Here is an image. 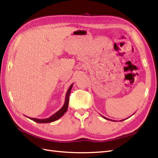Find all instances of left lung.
<instances>
[{
    "instance_id": "1",
    "label": "left lung",
    "mask_w": 158,
    "mask_h": 158,
    "mask_svg": "<svg viewBox=\"0 0 158 158\" xmlns=\"http://www.w3.org/2000/svg\"><path fill=\"white\" fill-rule=\"evenodd\" d=\"M104 119H108V120H110V121H113V122H115V121L114 120H112V119H108V118H106V117H104V116H102V115H101ZM124 119H123V120H121V121H123Z\"/></svg>"
}]
</instances>
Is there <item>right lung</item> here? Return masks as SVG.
Segmentation results:
<instances>
[{"mask_svg": "<svg viewBox=\"0 0 158 158\" xmlns=\"http://www.w3.org/2000/svg\"><path fill=\"white\" fill-rule=\"evenodd\" d=\"M73 83L70 85L69 89L67 90L66 94L64 104V105L62 106V108L60 109L59 110H58L56 113L53 114V115H52L51 117H48V118H45V119H36V118H31V117H28V118L31 119V120L34 121V122H35L40 123L53 122H55V121L60 119V117L64 115V113L67 111V109H68L69 102V96H70V91H71V89L73 88Z\"/></svg>", "mask_w": 158, "mask_h": 158, "instance_id": "obj_1", "label": "right lung"}]
</instances>
